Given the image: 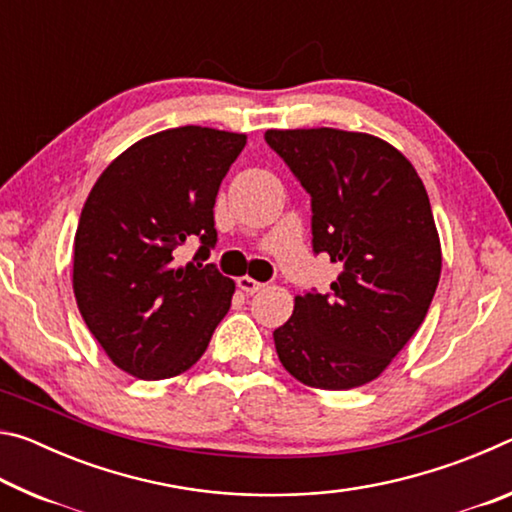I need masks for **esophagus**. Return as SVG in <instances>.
Returning <instances> with one entry per match:
<instances>
[{"label": "esophagus", "instance_id": "esophagus-1", "mask_svg": "<svg viewBox=\"0 0 512 512\" xmlns=\"http://www.w3.org/2000/svg\"><path fill=\"white\" fill-rule=\"evenodd\" d=\"M237 287L244 291V293H248V296H253V293H257V291H262L266 284L264 282H257V280H253V277H248V275H244V277H239L237 280Z\"/></svg>", "mask_w": 512, "mask_h": 512}]
</instances>
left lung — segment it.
<instances>
[{
	"label": "left lung",
	"mask_w": 512,
	"mask_h": 512,
	"mask_svg": "<svg viewBox=\"0 0 512 512\" xmlns=\"http://www.w3.org/2000/svg\"><path fill=\"white\" fill-rule=\"evenodd\" d=\"M311 196V248L341 264L327 293L296 298L273 332L302 384L348 391L379 377L422 325L440 280L427 189L391 144L336 128L266 131Z\"/></svg>",
	"instance_id": "obj_1"
}]
</instances>
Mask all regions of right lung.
<instances>
[{
    "mask_svg": "<svg viewBox=\"0 0 512 512\" xmlns=\"http://www.w3.org/2000/svg\"><path fill=\"white\" fill-rule=\"evenodd\" d=\"M246 135L169 128L133 144L101 173L74 237V296L115 366L176 377L203 357L235 282L203 264L216 246L214 203ZM198 240L195 262L175 257Z\"/></svg>",
    "mask_w": 512,
    "mask_h": 512,
    "instance_id": "right-lung-1",
    "label": "right lung"
}]
</instances>
